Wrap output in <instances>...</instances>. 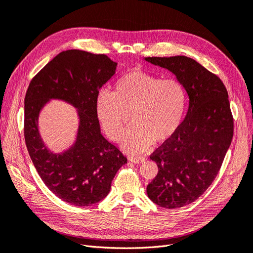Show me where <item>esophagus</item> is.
<instances>
[{
    "mask_svg": "<svg viewBox=\"0 0 253 253\" xmlns=\"http://www.w3.org/2000/svg\"><path fill=\"white\" fill-rule=\"evenodd\" d=\"M129 162H132L134 164H141L145 162L144 157H129Z\"/></svg>",
    "mask_w": 253,
    "mask_h": 253,
    "instance_id": "esophagus-1",
    "label": "esophagus"
}]
</instances>
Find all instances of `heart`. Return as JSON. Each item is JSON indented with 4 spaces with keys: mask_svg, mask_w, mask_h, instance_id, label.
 I'll use <instances>...</instances> for the list:
<instances>
[{
    "mask_svg": "<svg viewBox=\"0 0 253 253\" xmlns=\"http://www.w3.org/2000/svg\"><path fill=\"white\" fill-rule=\"evenodd\" d=\"M186 108L182 83L142 71L126 74L115 84L114 91L103 89L96 97L97 117L114 141L124 138L132 115L134 127L122 142L131 154L147 151L153 142L171 140L181 126Z\"/></svg>",
    "mask_w": 253,
    "mask_h": 253,
    "instance_id": "heart-1",
    "label": "heart"
}]
</instances>
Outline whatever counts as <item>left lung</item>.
Returning <instances> with one entry per match:
<instances>
[{
  "mask_svg": "<svg viewBox=\"0 0 253 253\" xmlns=\"http://www.w3.org/2000/svg\"><path fill=\"white\" fill-rule=\"evenodd\" d=\"M144 60L174 74L189 96L188 112L177 133L150 156L158 173L147 187L153 203L180 208L210 187L230 147L233 117L228 91L216 75L186 56Z\"/></svg>",
  "mask_w": 253,
  "mask_h": 253,
  "instance_id": "obj_1",
  "label": "left lung"
}]
</instances>
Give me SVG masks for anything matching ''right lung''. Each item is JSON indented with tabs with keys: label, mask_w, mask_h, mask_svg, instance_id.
<instances>
[{
	"label": "right lung",
	"mask_w": 253,
	"mask_h": 253,
	"mask_svg": "<svg viewBox=\"0 0 253 253\" xmlns=\"http://www.w3.org/2000/svg\"><path fill=\"white\" fill-rule=\"evenodd\" d=\"M117 63L105 55L79 49L60 52L30 81L24 100V136L38 174L51 192L71 205L86 207L109 194L126 156L101 134L96 113L99 89L116 73ZM51 98L78 109L80 126L75 142L53 153L43 143L37 122Z\"/></svg>",
	"instance_id": "add662e5"
}]
</instances>
